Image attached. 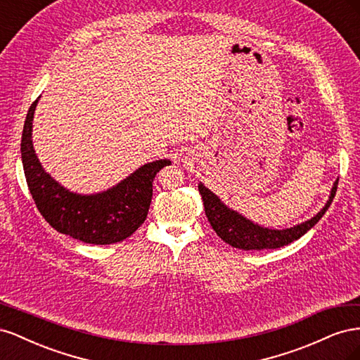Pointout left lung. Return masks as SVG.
I'll return each mask as SVG.
<instances>
[{
    "label": "left lung",
    "mask_w": 360,
    "mask_h": 360,
    "mask_svg": "<svg viewBox=\"0 0 360 360\" xmlns=\"http://www.w3.org/2000/svg\"><path fill=\"white\" fill-rule=\"evenodd\" d=\"M338 180L340 179L335 180L329 193V200L326 201L323 209L319 213H315L311 219H307L290 228H282V230L266 228L248 219L242 213L230 209L225 202H222V200L217 197L216 193H213L209 188H205L202 183H198V191L202 197L207 219H209L216 234L219 236L225 243L245 250H259L276 249L281 246L290 245L291 242L300 238L304 233H308L311 228L321 219L326 210L330 207L336 193Z\"/></svg>",
    "instance_id": "8db88e82"
}]
</instances>
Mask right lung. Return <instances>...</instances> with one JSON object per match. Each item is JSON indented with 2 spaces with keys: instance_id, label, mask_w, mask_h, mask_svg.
Instances as JSON below:
<instances>
[{
  "instance_id": "obj_1",
  "label": "right lung",
  "mask_w": 360,
  "mask_h": 360,
  "mask_svg": "<svg viewBox=\"0 0 360 360\" xmlns=\"http://www.w3.org/2000/svg\"><path fill=\"white\" fill-rule=\"evenodd\" d=\"M40 99V97H39ZM39 99L30 106L20 155L30 192L46 222L61 234L91 245H111L132 236L144 224L153 197V180L169 159L144 163L112 188L78 193L45 171L32 146V120Z\"/></svg>"
}]
</instances>
